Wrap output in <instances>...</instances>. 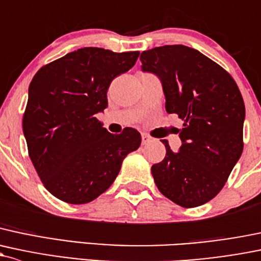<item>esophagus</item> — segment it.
Returning a JSON list of instances; mask_svg holds the SVG:
<instances>
[{
	"mask_svg": "<svg viewBox=\"0 0 261 261\" xmlns=\"http://www.w3.org/2000/svg\"><path fill=\"white\" fill-rule=\"evenodd\" d=\"M141 139H142V145H146V144H149L150 141H151V138H150L147 134H142Z\"/></svg>",
	"mask_w": 261,
	"mask_h": 261,
	"instance_id": "1",
	"label": "esophagus"
}]
</instances>
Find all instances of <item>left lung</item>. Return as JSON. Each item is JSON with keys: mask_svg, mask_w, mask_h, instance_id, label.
<instances>
[{"mask_svg": "<svg viewBox=\"0 0 261 261\" xmlns=\"http://www.w3.org/2000/svg\"><path fill=\"white\" fill-rule=\"evenodd\" d=\"M141 70L163 84L165 109L184 121L179 151L170 149L151 167L163 195L182 207L210 201L243 152L245 105L231 76L209 57L184 45L144 51Z\"/></svg>", "mask_w": 261, "mask_h": 261, "instance_id": "obj_1", "label": "left lung"}]
</instances>
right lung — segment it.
<instances>
[{
    "label": "right lung",
    "instance_id": "add662e5",
    "mask_svg": "<svg viewBox=\"0 0 261 261\" xmlns=\"http://www.w3.org/2000/svg\"><path fill=\"white\" fill-rule=\"evenodd\" d=\"M140 52L84 47L37 71L29 87L23 135L45 188L68 204L92 201L111 186L123 159L141 144L138 130L110 134L96 119L116 76Z\"/></svg>",
    "mask_w": 261,
    "mask_h": 261
}]
</instances>
